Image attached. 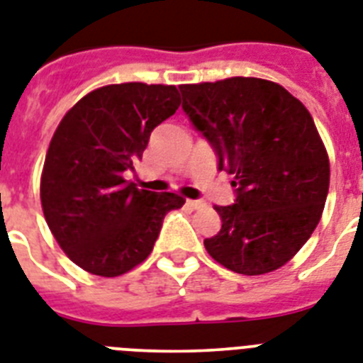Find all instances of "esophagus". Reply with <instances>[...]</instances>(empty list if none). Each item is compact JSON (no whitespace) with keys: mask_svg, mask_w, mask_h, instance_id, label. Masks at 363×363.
I'll list each match as a JSON object with an SVG mask.
<instances>
[{"mask_svg":"<svg viewBox=\"0 0 363 363\" xmlns=\"http://www.w3.org/2000/svg\"><path fill=\"white\" fill-rule=\"evenodd\" d=\"M185 203H187L191 209H200V208H203V206H206V202H202V200H187Z\"/></svg>","mask_w":363,"mask_h":363,"instance_id":"obj_1","label":"esophagus"}]
</instances>
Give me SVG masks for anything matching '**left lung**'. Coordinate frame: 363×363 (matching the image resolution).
<instances>
[{"instance_id":"1","label":"left lung","mask_w":363,"mask_h":363,"mask_svg":"<svg viewBox=\"0 0 363 363\" xmlns=\"http://www.w3.org/2000/svg\"><path fill=\"white\" fill-rule=\"evenodd\" d=\"M179 91L184 113L235 187L232 206H215L223 226L203 247L239 274L277 271L310 239L328 194L330 163L313 118L284 86L257 77Z\"/></svg>"}]
</instances>
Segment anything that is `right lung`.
Here are the masks:
<instances>
[{"mask_svg":"<svg viewBox=\"0 0 363 363\" xmlns=\"http://www.w3.org/2000/svg\"><path fill=\"white\" fill-rule=\"evenodd\" d=\"M179 104L174 85H107L83 96L57 125L42 170V211L83 271L111 278L137 267L152 252L164 215L185 203L125 179L150 133Z\"/></svg>","mask_w":363,"mask_h":363,"instance_id":"obj_1","label":"right lung"}]
</instances>
